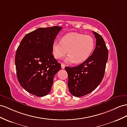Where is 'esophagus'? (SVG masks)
Segmentation results:
<instances>
[{
    "instance_id": "obj_1",
    "label": "esophagus",
    "mask_w": 127,
    "mask_h": 127,
    "mask_svg": "<svg viewBox=\"0 0 127 127\" xmlns=\"http://www.w3.org/2000/svg\"><path fill=\"white\" fill-rule=\"evenodd\" d=\"M65 66V65L63 63H61V67H62V68L63 69H64Z\"/></svg>"
}]
</instances>
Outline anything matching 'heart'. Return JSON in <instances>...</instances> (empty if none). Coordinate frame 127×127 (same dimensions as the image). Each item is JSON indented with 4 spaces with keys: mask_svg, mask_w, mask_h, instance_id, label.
<instances>
[{
    "mask_svg": "<svg viewBox=\"0 0 127 127\" xmlns=\"http://www.w3.org/2000/svg\"><path fill=\"white\" fill-rule=\"evenodd\" d=\"M95 42L89 35L72 32L64 35L61 41L55 40L52 44V54L55 58L61 59L69 54L67 62L81 63L89 58L95 48Z\"/></svg>",
    "mask_w": 127,
    "mask_h": 127,
    "instance_id": "1",
    "label": "heart"
}]
</instances>
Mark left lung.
Segmentation results:
<instances>
[{
	"label": "left lung",
	"instance_id": "8db88e82",
	"mask_svg": "<svg viewBox=\"0 0 127 127\" xmlns=\"http://www.w3.org/2000/svg\"><path fill=\"white\" fill-rule=\"evenodd\" d=\"M96 47L92 55L83 63L75 67L66 66L69 91L80 97L92 92L102 82L108 58V50L102 37L93 32Z\"/></svg>",
	"mask_w": 127,
	"mask_h": 127
}]
</instances>
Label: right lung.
<instances>
[{
    "label": "right lung",
    "mask_w": 127,
    "mask_h": 127,
    "mask_svg": "<svg viewBox=\"0 0 127 127\" xmlns=\"http://www.w3.org/2000/svg\"><path fill=\"white\" fill-rule=\"evenodd\" d=\"M62 27L38 28L26 35L17 48L15 63L20 85L37 96L50 92L54 77L61 68L51 47Z\"/></svg>",
    "instance_id": "1"
}]
</instances>
